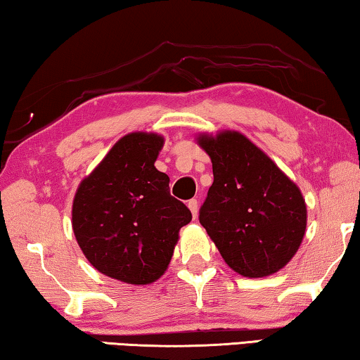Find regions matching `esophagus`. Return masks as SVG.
Returning a JSON list of instances; mask_svg holds the SVG:
<instances>
[{"mask_svg": "<svg viewBox=\"0 0 360 360\" xmlns=\"http://www.w3.org/2000/svg\"><path fill=\"white\" fill-rule=\"evenodd\" d=\"M188 207H190L193 217H196L198 216V200H195V198H193V200H190L188 201Z\"/></svg>", "mask_w": 360, "mask_h": 360, "instance_id": "1", "label": "esophagus"}]
</instances>
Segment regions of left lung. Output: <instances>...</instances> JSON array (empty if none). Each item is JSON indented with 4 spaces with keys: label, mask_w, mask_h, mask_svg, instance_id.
I'll use <instances>...</instances> for the list:
<instances>
[{
    "label": "left lung",
    "mask_w": 360,
    "mask_h": 360,
    "mask_svg": "<svg viewBox=\"0 0 360 360\" xmlns=\"http://www.w3.org/2000/svg\"><path fill=\"white\" fill-rule=\"evenodd\" d=\"M212 162V181L200 222L224 262L247 278L284 268L307 227L305 200L292 180L238 131L201 134Z\"/></svg>",
    "instance_id": "obj_1"
}]
</instances>
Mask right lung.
Returning a JSON list of instances; mask_svg holds the SVG:
<instances>
[{"label":"right lung","mask_w":360,"mask_h":360,"mask_svg":"<svg viewBox=\"0 0 360 360\" xmlns=\"http://www.w3.org/2000/svg\"><path fill=\"white\" fill-rule=\"evenodd\" d=\"M164 138L129 133L81 181L72 231L98 273L128 284L158 281L167 269L179 231L191 221L170 195V179L154 167Z\"/></svg>","instance_id":"1"}]
</instances>
